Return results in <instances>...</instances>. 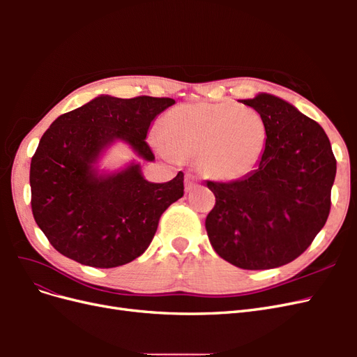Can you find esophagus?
Here are the masks:
<instances>
[{"mask_svg": "<svg viewBox=\"0 0 357 357\" xmlns=\"http://www.w3.org/2000/svg\"><path fill=\"white\" fill-rule=\"evenodd\" d=\"M198 178L193 176V174H190V172H188L186 174V177H185V186H186V190L188 192H190L192 189H195L197 186H198Z\"/></svg>", "mask_w": 357, "mask_h": 357, "instance_id": "1", "label": "esophagus"}]
</instances>
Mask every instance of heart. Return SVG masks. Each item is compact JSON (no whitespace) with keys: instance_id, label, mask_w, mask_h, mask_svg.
I'll return each instance as SVG.
<instances>
[{"instance_id":"heart-1","label":"heart","mask_w":357,"mask_h":357,"mask_svg":"<svg viewBox=\"0 0 357 357\" xmlns=\"http://www.w3.org/2000/svg\"><path fill=\"white\" fill-rule=\"evenodd\" d=\"M153 142L167 158L197 156L204 176L235 181L261 164L268 146V128L264 117L250 107L189 102L164 116Z\"/></svg>"}]
</instances>
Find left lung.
Instances as JSON below:
<instances>
[{
  "label": "left lung",
  "mask_w": 357,
  "mask_h": 357,
  "mask_svg": "<svg viewBox=\"0 0 357 357\" xmlns=\"http://www.w3.org/2000/svg\"><path fill=\"white\" fill-rule=\"evenodd\" d=\"M241 102L264 117L266 152L240 180L207 181L215 205L205 229L229 264L277 268L304 253L325 226L337 160L323 128L287 101L259 93Z\"/></svg>",
  "instance_id": "1"
}]
</instances>
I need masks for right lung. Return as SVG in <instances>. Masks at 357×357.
<instances>
[{
  "label": "right lung",
  "mask_w": 357,
  "mask_h": 357,
  "mask_svg": "<svg viewBox=\"0 0 357 357\" xmlns=\"http://www.w3.org/2000/svg\"><path fill=\"white\" fill-rule=\"evenodd\" d=\"M174 102L100 95L59 116L43 134L31 159V207L61 255L82 265L114 268L147 250L162 213L185 193V176L180 171L167 183H152L137 162L114 172H101L98 162L116 142L143 160H155L146 143L150 123Z\"/></svg>",
  "instance_id": "obj_1"
}]
</instances>
